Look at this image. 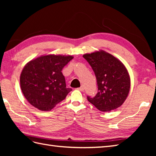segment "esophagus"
Masks as SVG:
<instances>
[{"instance_id": "esophagus-1", "label": "esophagus", "mask_w": 156, "mask_h": 156, "mask_svg": "<svg viewBox=\"0 0 156 156\" xmlns=\"http://www.w3.org/2000/svg\"><path fill=\"white\" fill-rule=\"evenodd\" d=\"M78 90H80V91H83L84 90V88L83 86H82V87H80V88H78Z\"/></svg>"}]
</instances>
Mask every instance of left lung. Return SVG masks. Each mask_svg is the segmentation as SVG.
Wrapping results in <instances>:
<instances>
[{"instance_id": "8db88e82", "label": "left lung", "mask_w": 156, "mask_h": 156, "mask_svg": "<svg viewBox=\"0 0 156 156\" xmlns=\"http://www.w3.org/2000/svg\"><path fill=\"white\" fill-rule=\"evenodd\" d=\"M83 58L93 69L98 86L94 97L88 101L101 111H111L123 103L130 90V78L125 66L104 51L84 54Z\"/></svg>"}]
</instances>
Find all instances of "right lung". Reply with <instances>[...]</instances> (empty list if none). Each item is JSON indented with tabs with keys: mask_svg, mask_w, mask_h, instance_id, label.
Listing matches in <instances>:
<instances>
[{
	"mask_svg": "<svg viewBox=\"0 0 156 156\" xmlns=\"http://www.w3.org/2000/svg\"><path fill=\"white\" fill-rule=\"evenodd\" d=\"M72 59L71 55H48L26 64L21 72L20 84L29 103L46 111L64 100L72 88H66L62 70Z\"/></svg>",
	"mask_w": 156,
	"mask_h": 156,
	"instance_id": "obj_1",
	"label": "right lung"
}]
</instances>
